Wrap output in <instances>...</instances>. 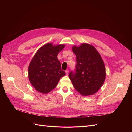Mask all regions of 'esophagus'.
Wrapping results in <instances>:
<instances>
[{
    "label": "esophagus",
    "instance_id": "34e87169",
    "mask_svg": "<svg viewBox=\"0 0 132 132\" xmlns=\"http://www.w3.org/2000/svg\"><path fill=\"white\" fill-rule=\"evenodd\" d=\"M65 72H66V75H68V70H66V71H65Z\"/></svg>",
    "mask_w": 132,
    "mask_h": 132
}]
</instances>
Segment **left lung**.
Returning a JSON list of instances; mask_svg holds the SVG:
<instances>
[{
  "label": "left lung",
  "mask_w": 132,
  "mask_h": 132,
  "mask_svg": "<svg viewBox=\"0 0 132 132\" xmlns=\"http://www.w3.org/2000/svg\"><path fill=\"white\" fill-rule=\"evenodd\" d=\"M77 65L74 72L68 77L74 88L83 96H89L97 92L105 81V67L101 55L94 46L83 43L73 46Z\"/></svg>",
  "instance_id": "1"
}]
</instances>
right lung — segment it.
Instances as JSON below:
<instances>
[{
    "instance_id": "1",
    "label": "right lung",
    "mask_w": 132,
    "mask_h": 132,
    "mask_svg": "<svg viewBox=\"0 0 132 132\" xmlns=\"http://www.w3.org/2000/svg\"><path fill=\"white\" fill-rule=\"evenodd\" d=\"M64 44H46L37 50L28 67V77L37 91L48 93L57 87L60 79L65 75L61 68L57 55L65 47Z\"/></svg>"
}]
</instances>
